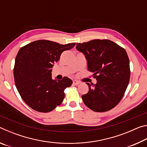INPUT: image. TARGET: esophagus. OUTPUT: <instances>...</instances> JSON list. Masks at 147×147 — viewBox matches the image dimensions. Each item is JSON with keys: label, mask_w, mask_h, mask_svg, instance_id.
Wrapping results in <instances>:
<instances>
[{"label": "esophagus", "mask_w": 147, "mask_h": 147, "mask_svg": "<svg viewBox=\"0 0 147 147\" xmlns=\"http://www.w3.org/2000/svg\"><path fill=\"white\" fill-rule=\"evenodd\" d=\"M80 83V82L79 81L76 80H73V84H74V85H78Z\"/></svg>", "instance_id": "obj_1"}]
</instances>
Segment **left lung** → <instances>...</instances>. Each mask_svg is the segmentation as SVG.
<instances>
[{
  "label": "left lung",
  "instance_id": "obj_1",
  "mask_svg": "<svg viewBox=\"0 0 147 147\" xmlns=\"http://www.w3.org/2000/svg\"><path fill=\"white\" fill-rule=\"evenodd\" d=\"M76 49L85 56L88 71L96 80L95 84L86 83L89 91L82 96L84 103L96 112L110 110L121 101L130 80L126 51L108 39L77 43Z\"/></svg>",
  "mask_w": 147,
  "mask_h": 147
}]
</instances>
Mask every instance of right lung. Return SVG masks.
Returning a JSON list of instances; mask_svg holds the SVG:
<instances>
[{"label":"right lung","instance_id":"right-lung-1","mask_svg":"<svg viewBox=\"0 0 147 147\" xmlns=\"http://www.w3.org/2000/svg\"><path fill=\"white\" fill-rule=\"evenodd\" d=\"M75 43L60 45L48 40L32 42L19 50L15 61V84L21 98L34 110L47 113L63 102L64 89L73 84L65 76L53 80L52 69L61 53Z\"/></svg>","mask_w":147,"mask_h":147}]
</instances>
